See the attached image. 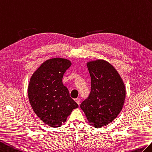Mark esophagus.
Returning <instances> with one entry per match:
<instances>
[{
  "mask_svg": "<svg viewBox=\"0 0 152 152\" xmlns=\"http://www.w3.org/2000/svg\"><path fill=\"white\" fill-rule=\"evenodd\" d=\"M75 102H77V103L79 104H80V99H79V98H77V99H75Z\"/></svg>",
  "mask_w": 152,
  "mask_h": 152,
  "instance_id": "1",
  "label": "esophagus"
}]
</instances>
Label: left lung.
Instances as JSON below:
<instances>
[{
  "instance_id": "8db88e82",
  "label": "left lung",
  "mask_w": 152,
  "mask_h": 152,
  "mask_svg": "<svg viewBox=\"0 0 152 152\" xmlns=\"http://www.w3.org/2000/svg\"><path fill=\"white\" fill-rule=\"evenodd\" d=\"M91 77V92L80 104L92 126L100 128L110 124L122 110L126 88L116 69L103 60L87 62Z\"/></svg>"
}]
</instances>
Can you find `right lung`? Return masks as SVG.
I'll return each mask as SVG.
<instances>
[{
    "instance_id": "1",
    "label": "right lung",
    "mask_w": 152,
    "mask_h": 152,
    "mask_svg": "<svg viewBox=\"0 0 152 152\" xmlns=\"http://www.w3.org/2000/svg\"><path fill=\"white\" fill-rule=\"evenodd\" d=\"M69 60L54 58L46 60L33 73L28 86V99L40 120L52 127H60L73 109L79 107L64 86V73Z\"/></svg>"
}]
</instances>
